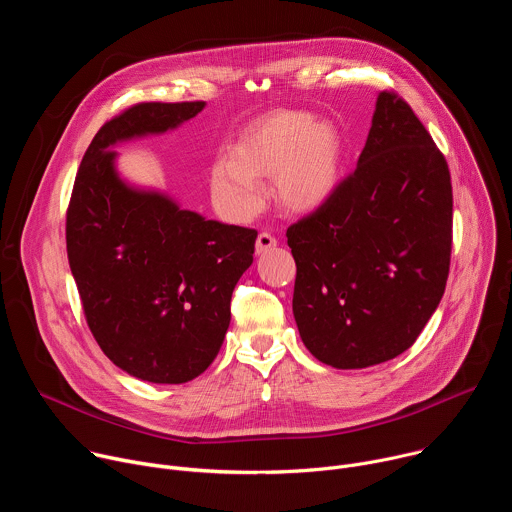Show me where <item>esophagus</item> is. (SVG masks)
<instances>
[{"instance_id": "34e87169", "label": "esophagus", "mask_w": 512, "mask_h": 512, "mask_svg": "<svg viewBox=\"0 0 512 512\" xmlns=\"http://www.w3.org/2000/svg\"><path fill=\"white\" fill-rule=\"evenodd\" d=\"M275 245H277V239H275L271 233L263 231V233H259V237H257L255 249H257V253H267V251H271Z\"/></svg>"}]
</instances>
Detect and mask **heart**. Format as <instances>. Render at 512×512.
<instances>
[{"label": "heart", "instance_id": "1", "mask_svg": "<svg viewBox=\"0 0 512 512\" xmlns=\"http://www.w3.org/2000/svg\"><path fill=\"white\" fill-rule=\"evenodd\" d=\"M342 139L328 123L304 111H281L253 125L210 172L216 206L247 221L263 206L261 180L275 176L273 194L289 212H312L336 190Z\"/></svg>", "mask_w": 512, "mask_h": 512}]
</instances>
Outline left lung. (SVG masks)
Segmentation results:
<instances>
[{
    "label": "left lung",
    "instance_id": "left-lung-1",
    "mask_svg": "<svg viewBox=\"0 0 512 512\" xmlns=\"http://www.w3.org/2000/svg\"><path fill=\"white\" fill-rule=\"evenodd\" d=\"M452 178L395 91L377 99L358 166L285 233L306 348L336 369L405 352L440 304L452 257Z\"/></svg>",
    "mask_w": 512,
    "mask_h": 512
}]
</instances>
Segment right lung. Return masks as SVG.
Listing matches in <instances>:
<instances>
[{
    "instance_id": "add662e5",
    "label": "right lung",
    "mask_w": 512,
    "mask_h": 512,
    "mask_svg": "<svg viewBox=\"0 0 512 512\" xmlns=\"http://www.w3.org/2000/svg\"><path fill=\"white\" fill-rule=\"evenodd\" d=\"M202 107L150 101L111 117L83 156L66 208V253L87 324L113 364L150 383H186L210 367L257 231L125 186L109 148L172 129Z\"/></svg>"
}]
</instances>
